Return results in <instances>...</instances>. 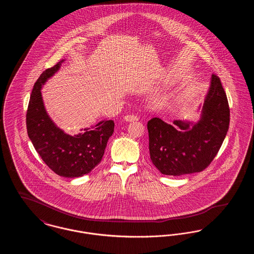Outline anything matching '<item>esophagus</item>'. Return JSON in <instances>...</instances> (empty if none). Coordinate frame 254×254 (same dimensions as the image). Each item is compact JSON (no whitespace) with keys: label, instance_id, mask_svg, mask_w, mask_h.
<instances>
[{"label":"esophagus","instance_id":"esophagus-1","mask_svg":"<svg viewBox=\"0 0 254 254\" xmlns=\"http://www.w3.org/2000/svg\"><path fill=\"white\" fill-rule=\"evenodd\" d=\"M125 119H126V121L127 122L138 121L139 116L136 115V114H127V115L125 116Z\"/></svg>","mask_w":254,"mask_h":254}]
</instances>
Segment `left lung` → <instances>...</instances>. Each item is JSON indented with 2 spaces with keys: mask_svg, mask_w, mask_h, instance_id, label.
<instances>
[{
  "mask_svg": "<svg viewBox=\"0 0 254 254\" xmlns=\"http://www.w3.org/2000/svg\"><path fill=\"white\" fill-rule=\"evenodd\" d=\"M173 124L157 117L147 123L153 165L172 176L203 171L217 155L230 126L229 102L217 75L212 74L200 121Z\"/></svg>",
  "mask_w": 254,
  "mask_h": 254,
  "instance_id": "obj_1",
  "label": "left lung"
}]
</instances>
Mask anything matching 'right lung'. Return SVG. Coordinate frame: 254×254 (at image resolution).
Returning <instances> with one entry per match:
<instances>
[{"label":"right lung","mask_w":254,"mask_h":254,"mask_svg":"<svg viewBox=\"0 0 254 254\" xmlns=\"http://www.w3.org/2000/svg\"><path fill=\"white\" fill-rule=\"evenodd\" d=\"M62 63L46 69L34 84L26 111V129L38 154L49 169L59 176L75 178L89 173L101 162L114 131V122H100L93 129L87 128L74 136L54 125L44 107L41 88Z\"/></svg>","instance_id":"right-lung-1"}]
</instances>
